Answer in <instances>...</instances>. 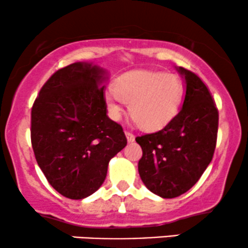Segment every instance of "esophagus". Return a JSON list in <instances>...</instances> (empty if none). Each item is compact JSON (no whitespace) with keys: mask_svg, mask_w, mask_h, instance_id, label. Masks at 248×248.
Returning a JSON list of instances; mask_svg holds the SVG:
<instances>
[{"mask_svg":"<svg viewBox=\"0 0 248 248\" xmlns=\"http://www.w3.org/2000/svg\"><path fill=\"white\" fill-rule=\"evenodd\" d=\"M124 134H126L128 142H133V141H134V139H135V136H134V134H133L132 132H130V130H124Z\"/></svg>","mask_w":248,"mask_h":248,"instance_id":"obj_1","label":"esophagus"}]
</instances>
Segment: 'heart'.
<instances>
[{
  "label": "heart",
  "instance_id": "b5f03b06",
  "mask_svg": "<svg viewBox=\"0 0 248 248\" xmlns=\"http://www.w3.org/2000/svg\"><path fill=\"white\" fill-rule=\"evenodd\" d=\"M184 98V84L177 75L140 70L121 76L116 86L108 88L106 102L109 114L119 120L130 101V114L147 130L160 129L177 114Z\"/></svg>",
  "mask_w": 248,
  "mask_h": 248
}]
</instances>
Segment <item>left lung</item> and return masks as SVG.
<instances>
[{
	"instance_id": "obj_1",
	"label": "left lung",
	"mask_w": 248,
	"mask_h": 248,
	"mask_svg": "<svg viewBox=\"0 0 248 248\" xmlns=\"http://www.w3.org/2000/svg\"><path fill=\"white\" fill-rule=\"evenodd\" d=\"M186 82L183 107L166 127L138 136L142 148L139 173L150 191L163 198L183 195L198 182L212 161L219 113L206 84L179 67Z\"/></svg>"
}]
</instances>
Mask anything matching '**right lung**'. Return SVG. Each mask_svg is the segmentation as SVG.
Segmentation results:
<instances>
[{
	"mask_svg": "<svg viewBox=\"0 0 248 248\" xmlns=\"http://www.w3.org/2000/svg\"><path fill=\"white\" fill-rule=\"evenodd\" d=\"M102 71L73 62L43 85L31 108V144L53 189L81 199L104 183L108 162L127 144L121 124L107 116Z\"/></svg>",
	"mask_w": 248,
	"mask_h": 248,
	"instance_id": "obj_1",
	"label": "right lung"
}]
</instances>
